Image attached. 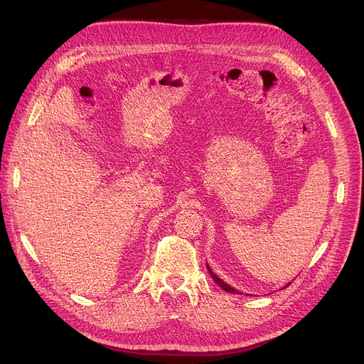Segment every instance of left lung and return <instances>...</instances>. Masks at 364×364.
<instances>
[{
	"label": "left lung",
	"instance_id": "8db88e82",
	"mask_svg": "<svg viewBox=\"0 0 364 364\" xmlns=\"http://www.w3.org/2000/svg\"><path fill=\"white\" fill-rule=\"evenodd\" d=\"M208 272H209V274H211V277L214 279V282H215V283L220 286L221 289H224L225 292H230V294H237V291H236V289H233L232 286H228V284H227V283H224V282H223L220 277H217V276H215V274L211 272V269H209V267H208Z\"/></svg>",
	"mask_w": 364,
	"mask_h": 364
}]
</instances>
